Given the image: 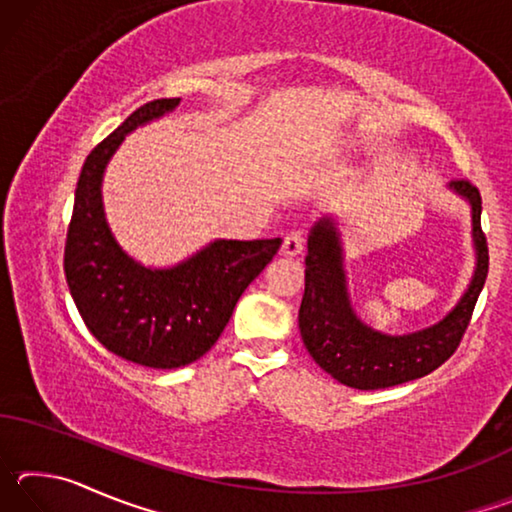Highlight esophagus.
Here are the masks:
<instances>
[{
  "label": "esophagus",
  "mask_w": 512,
  "mask_h": 512,
  "mask_svg": "<svg viewBox=\"0 0 512 512\" xmlns=\"http://www.w3.org/2000/svg\"><path fill=\"white\" fill-rule=\"evenodd\" d=\"M302 248H305V237H302V232H289L282 241V255H300Z\"/></svg>",
  "instance_id": "obj_1"
}]
</instances>
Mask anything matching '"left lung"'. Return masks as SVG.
Listing matches in <instances>:
<instances>
[{
  "mask_svg": "<svg viewBox=\"0 0 512 512\" xmlns=\"http://www.w3.org/2000/svg\"><path fill=\"white\" fill-rule=\"evenodd\" d=\"M472 205L476 271L456 309L438 325L409 336L372 332L354 316L341 257V241L332 221H320L309 235L305 257V296L298 323L305 348L320 368L341 384L377 391L429 375L461 345L472 311L488 277V239L481 230V194L467 178L452 185Z\"/></svg>",
  "mask_w": 512,
  "mask_h": 512,
  "instance_id": "obj_1",
  "label": "left lung"
}]
</instances>
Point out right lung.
<instances>
[{
  "label": "right lung",
  "mask_w": 512,
  "mask_h": 512,
  "mask_svg": "<svg viewBox=\"0 0 512 512\" xmlns=\"http://www.w3.org/2000/svg\"><path fill=\"white\" fill-rule=\"evenodd\" d=\"M178 103H144L90 151L76 183L63 257L69 293L94 339L121 359L158 370L194 363L219 341L241 293L282 244L219 239L167 271L144 268L117 246L103 219V169L126 133Z\"/></svg>",
  "instance_id": "right-lung-1"
}]
</instances>
